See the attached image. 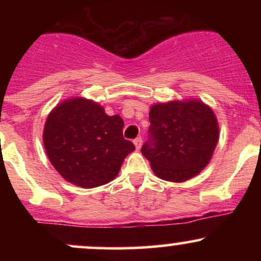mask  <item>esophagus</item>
<instances>
[{"label":"esophagus","instance_id":"esophagus-1","mask_svg":"<svg viewBox=\"0 0 261 261\" xmlns=\"http://www.w3.org/2000/svg\"><path fill=\"white\" fill-rule=\"evenodd\" d=\"M134 145L135 147H136V149H140L141 146H142V139L141 137H137V139L134 140Z\"/></svg>","mask_w":261,"mask_h":261}]
</instances>
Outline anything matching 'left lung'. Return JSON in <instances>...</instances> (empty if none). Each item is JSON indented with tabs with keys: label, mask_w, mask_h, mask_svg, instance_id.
<instances>
[{
	"label": "left lung",
	"mask_w": 261,
	"mask_h": 261,
	"mask_svg": "<svg viewBox=\"0 0 261 261\" xmlns=\"http://www.w3.org/2000/svg\"><path fill=\"white\" fill-rule=\"evenodd\" d=\"M151 140L141 148L158 178L182 182L211 161L220 127L214 110L202 100L157 103L149 108Z\"/></svg>",
	"instance_id": "obj_1"
}]
</instances>
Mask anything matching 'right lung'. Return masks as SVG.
<instances>
[{"label": "right lung", "mask_w": 261, "mask_h": 261, "mask_svg": "<svg viewBox=\"0 0 261 261\" xmlns=\"http://www.w3.org/2000/svg\"><path fill=\"white\" fill-rule=\"evenodd\" d=\"M124 120L83 97L58 104L45 121L43 142L59 174L76 187L91 189L116 178L135 149L122 136Z\"/></svg>", "instance_id": "right-lung-1"}]
</instances>
